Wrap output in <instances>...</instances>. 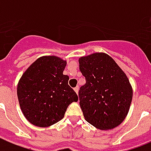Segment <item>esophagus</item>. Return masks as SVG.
Wrapping results in <instances>:
<instances>
[{
  "instance_id": "1",
  "label": "esophagus",
  "mask_w": 151,
  "mask_h": 151,
  "mask_svg": "<svg viewBox=\"0 0 151 151\" xmlns=\"http://www.w3.org/2000/svg\"><path fill=\"white\" fill-rule=\"evenodd\" d=\"M78 89H79V88H78V87H76V88H74V91L76 92V93H78Z\"/></svg>"
}]
</instances>
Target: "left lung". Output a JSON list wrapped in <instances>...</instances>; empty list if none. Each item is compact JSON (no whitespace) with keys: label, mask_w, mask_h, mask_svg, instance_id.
Wrapping results in <instances>:
<instances>
[{"label":"left lung","mask_w":151,"mask_h":151,"mask_svg":"<svg viewBox=\"0 0 151 151\" xmlns=\"http://www.w3.org/2000/svg\"><path fill=\"white\" fill-rule=\"evenodd\" d=\"M86 83L78 91L85 120L100 130L113 129L126 118L132 88L125 73L109 55L96 53L79 58Z\"/></svg>","instance_id":"1"}]
</instances>
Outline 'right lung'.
<instances>
[{
  "mask_svg": "<svg viewBox=\"0 0 151 151\" xmlns=\"http://www.w3.org/2000/svg\"><path fill=\"white\" fill-rule=\"evenodd\" d=\"M67 62L56 56L38 58L19 79L17 97L25 118L33 125L50 127L64 116L68 106L78 97L63 72Z\"/></svg>",
  "mask_w": 151,
  "mask_h": 151,
  "instance_id": "right-lung-1",
  "label": "right lung"
}]
</instances>
